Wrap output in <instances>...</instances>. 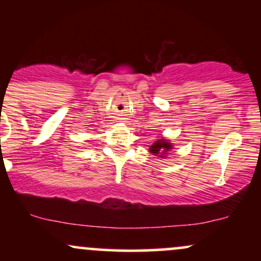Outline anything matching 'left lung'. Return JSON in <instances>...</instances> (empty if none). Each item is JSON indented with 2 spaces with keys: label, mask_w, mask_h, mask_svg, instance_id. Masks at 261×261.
<instances>
[{
  "label": "left lung",
  "mask_w": 261,
  "mask_h": 261,
  "mask_svg": "<svg viewBox=\"0 0 261 261\" xmlns=\"http://www.w3.org/2000/svg\"><path fill=\"white\" fill-rule=\"evenodd\" d=\"M172 148L173 143L168 139H166V137H162V139L154 141L153 145L149 146V152L155 155V157L166 158Z\"/></svg>",
  "instance_id": "obj_1"
}]
</instances>
